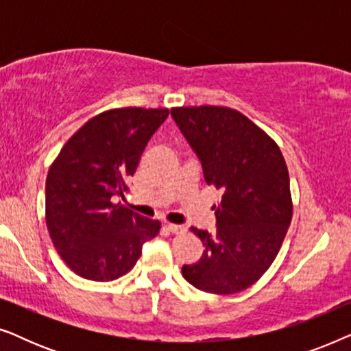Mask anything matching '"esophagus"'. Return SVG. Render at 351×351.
I'll return each instance as SVG.
<instances>
[{
    "mask_svg": "<svg viewBox=\"0 0 351 351\" xmlns=\"http://www.w3.org/2000/svg\"><path fill=\"white\" fill-rule=\"evenodd\" d=\"M167 232L171 233H185L186 232V227L185 225H177V223H166L165 225Z\"/></svg>",
    "mask_w": 351,
    "mask_h": 351,
    "instance_id": "obj_1",
    "label": "esophagus"
}]
</instances>
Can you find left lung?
Returning <instances> with one entry per match:
<instances>
[{
	"instance_id": "obj_1",
	"label": "left lung",
	"mask_w": 351,
	"mask_h": 351,
	"mask_svg": "<svg viewBox=\"0 0 351 351\" xmlns=\"http://www.w3.org/2000/svg\"><path fill=\"white\" fill-rule=\"evenodd\" d=\"M171 114L199 158L206 184L222 191L215 233L190 228L204 251L182 275L199 291L237 294L270 268L289 228L286 161L276 142L237 110L203 105Z\"/></svg>"
}]
</instances>
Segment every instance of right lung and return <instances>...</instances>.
<instances>
[{
    "label": "right lung",
    "instance_id": "1",
    "mask_svg": "<svg viewBox=\"0 0 351 351\" xmlns=\"http://www.w3.org/2000/svg\"><path fill=\"white\" fill-rule=\"evenodd\" d=\"M167 108H114L90 118L62 147L46 179V225L71 271L113 281L136 265L158 220L113 203L128 191L143 150Z\"/></svg>",
    "mask_w": 351,
    "mask_h": 351
}]
</instances>
